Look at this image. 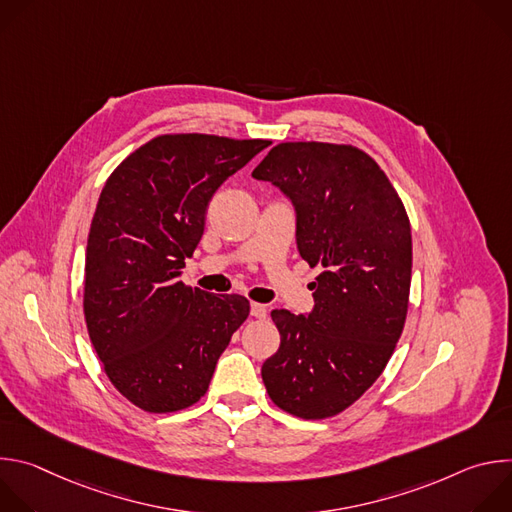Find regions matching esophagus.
I'll list each match as a JSON object with an SVG mask.
<instances>
[{
    "label": "esophagus",
    "instance_id": "34e87169",
    "mask_svg": "<svg viewBox=\"0 0 512 512\" xmlns=\"http://www.w3.org/2000/svg\"><path fill=\"white\" fill-rule=\"evenodd\" d=\"M251 316L257 318V320H263L267 316V308L263 304H251Z\"/></svg>",
    "mask_w": 512,
    "mask_h": 512
}]
</instances>
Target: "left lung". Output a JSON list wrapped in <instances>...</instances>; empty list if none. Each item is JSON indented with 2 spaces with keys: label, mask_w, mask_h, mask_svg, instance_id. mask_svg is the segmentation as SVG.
I'll return each instance as SVG.
<instances>
[{
  "label": "left lung",
  "mask_w": 512,
  "mask_h": 512,
  "mask_svg": "<svg viewBox=\"0 0 512 512\" xmlns=\"http://www.w3.org/2000/svg\"><path fill=\"white\" fill-rule=\"evenodd\" d=\"M296 208V243L316 277L314 310H273L281 344L261 367L271 401L302 419L350 407L385 371L403 332L411 227L379 164L354 145L279 143L253 170Z\"/></svg>",
  "instance_id": "8db88e82"
}]
</instances>
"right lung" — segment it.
<instances>
[{
	"label": "right lung",
	"mask_w": 512,
	"mask_h": 512,
	"mask_svg": "<svg viewBox=\"0 0 512 512\" xmlns=\"http://www.w3.org/2000/svg\"><path fill=\"white\" fill-rule=\"evenodd\" d=\"M269 145L204 133L160 135L105 182L89 231L85 320L115 389L150 413L194 405L247 320L243 296L180 281L212 194Z\"/></svg>",
	"instance_id": "1"
}]
</instances>
